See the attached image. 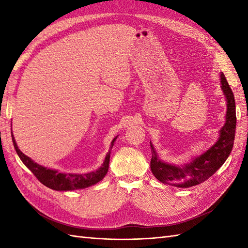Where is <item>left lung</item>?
Wrapping results in <instances>:
<instances>
[{
	"instance_id": "left-lung-1",
	"label": "left lung",
	"mask_w": 248,
	"mask_h": 248,
	"mask_svg": "<svg viewBox=\"0 0 248 248\" xmlns=\"http://www.w3.org/2000/svg\"><path fill=\"white\" fill-rule=\"evenodd\" d=\"M222 91L227 101V113L223 128L219 131V138L211 148L202 155L196 156L192 162L184 165H172L161 161L157 157L155 147H151L150 168L155 177L162 183L177 187H189L204 182L211 177L227 160L233 147L235 134V102L233 93L226 80L224 73H220Z\"/></svg>"
}]
</instances>
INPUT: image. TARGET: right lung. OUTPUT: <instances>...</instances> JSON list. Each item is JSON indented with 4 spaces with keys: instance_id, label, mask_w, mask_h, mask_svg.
Masks as SVG:
<instances>
[{
    "instance_id": "obj_1",
    "label": "right lung",
    "mask_w": 248,
    "mask_h": 248,
    "mask_svg": "<svg viewBox=\"0 0 248 248\" xmlns=\"http://www.w3.org/2000/svg\"><path fill=\"white\" fill-rule=\"evenodd\" d=\"M12 138L16 152L19 155L20 160L23 162V164L34 173L35 177L44 186H48L49 188L55 189V191H75V189L92 186L93 184L101 181L108 170L110 151H108V154L105 156L102 166L96 171H92L88 173H64L37 164L33 160L30 159L28 155H25L23 152L20 151L17 143L15 140L14 135H12ZM116 139H117V136L110 143V149L114 146V141L116 140Z\"/></svg>"
}]
</instances>
